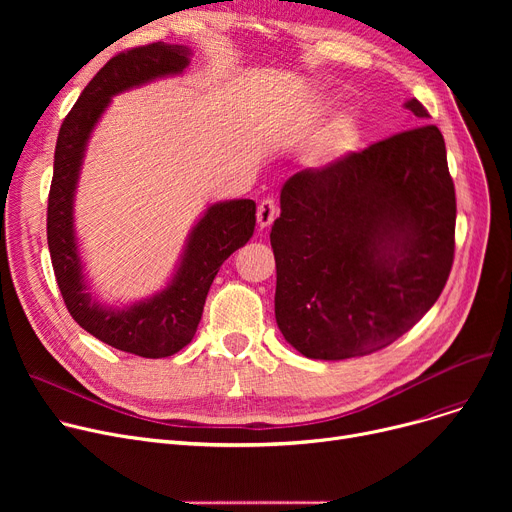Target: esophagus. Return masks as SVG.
I'll return each instance as SVG.
<instances>
[{"label": "esophagus", "mask_w": 512, "mask_h": 512, "mask_svg": "<svg viewBox=\"0 0 512 512\" xmlns=\"http://www.w3.org/2000/svg\"><path fill=\"white\" fill-rule=\"evenodd\" d=\"M278 218V205L274 199H263L257 207V224L259 228H270Z\"/></svg>", "instance_id": "1"}]
</instances>
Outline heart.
I'll return each instance as SVG.
<instances>
[{"instance_id": "heart-1", "label": "heart", "mask_w": 512, "mask_h": 512, "mask_svg": "<svg viewBox=\"0 0 512 512\" xmlns=\"http://www.w3.org/2000/svg\"><path fill=\"white\" fill-rule=\"evenodd\" d=\"M355 134H357V128H355L353 120H351V118H340V120L332 126V130H330V137H328V141H326L324 153H326L328 157H332V155H336L338 151H342V149H346V147H351V143L355 141Z\"/></svg>"}]
</instances>
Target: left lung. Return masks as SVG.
<instances>
[{
	"instance_id": "1",
	"label": "left lung",
	"mask_w": 512,
	"mask_h": 512,
	"mask_svg": "<svg viewBox=\"0 0 512 512\" xmlns=\"http://www.w3.org/2000/svg\"><path fill=\"white\" fill-rule=\"evenodd\" d=\"M415 118L429 114L417 99ZM456 197L434 124L290 176L272 226L276 321L309 359L392 344L432 309L454 259Z\"/></svg>"
}]
</instances>
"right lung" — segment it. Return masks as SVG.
<instances>
[{
	"mask_svg": "<svg viewBox=\"0 0 512 512\" xmlns=\"http://www.w3.org/2000/svg\"><path fill=\"white\" fill-rule=\"evenodd\" d=\"M193 51L186 45L151 43L107 62L80 93L62 122L47 201V245L64 303L76 324L118 351L145 359L172 357L193 340L209 286L222 263L255 230V201L213 203L186 238L180 261L164 290L126 307L93 299L74 232V197L87 143L112 97L151 80L182 74Z\"/></svg>",
	"mask_w": 512,
	"mask_h": 512,
	"instance_id": "add662e5",
	"label": "right lung"
}]
</instances>
